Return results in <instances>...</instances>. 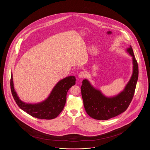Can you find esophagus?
Instances as JSON below:
<instances>
[{"mask_svg": "<svg viewBox=\"0 0 150 150\" xmlns=\"http://www.w3.org/2000/svg\"><path fill=\"white\" fill-rule=\"evenodd\" d=\"M86 73H85L84 72L81 71L79 73L78 77L80 79H82L83 78H84V77L86 76Z\"/></svg>", "mask_w": 150, "mask_h": 150, "instance_id": "1", "label": "esophagus"}]
</instances>
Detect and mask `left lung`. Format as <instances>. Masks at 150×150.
<instances>
[{
    "label": "left lung",
    "mask_w": 150,
    "mask_h": 150,
    "mask_svg": "<svg viewBox=\"0 0 150 150\" xmlns=\"http://www.w3.org/2000/svg\"><path fill=\"white\" fill-rule=\"evenodd\" d=\"M127 51L132 57L133 74L124 90L117 95L107 97L87 79L83 80L81 91L84 106L88 115L94 119L106 120L121 114L133 99L138 78V65L131 45Z\"/></svg>",
    "instance_id": "8db88e82"
}]
</instances>
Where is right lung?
<instances>
[{"label": "right lung", "mask_w": 150, "mask_h": 150, "mask_svg": "<svg viewBox=\"0 0 150 150\" xmlns=\"http://www.w3.org/2000/svg\"><path fill=\"white\" fill-rule=\"evenodd\" d=\"M75 81L74 76H70L61 80L54 86L46 100L35 104L26 103L20 100L14 90L12 74L10 86L14 100L21 110L36 118L50 120L56 118L63 110L66 101L67 93L72 86L75 84Z\"/></svg>", "instance_id": "right-lung-1"}]
</instances>
